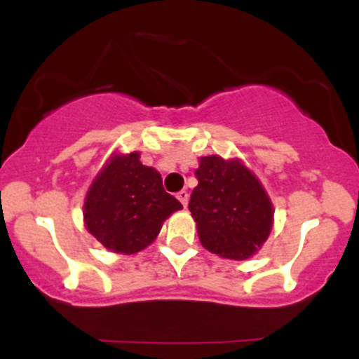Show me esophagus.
<instances>
[{"label":"esophagus","instance_id":"1","mask_svg":"<svg viewBox=\"0 0 359 359\" xmlns=\"http://www.w3.org/2000/svg\"><path fill=\"white\" fill-rule=\"evenodd\" d=\"M177 199H179L180 203H182L184 208H185V205H187V203H189V192L187 191L177 192Z\"/></svg>","mask_w":359,"mask_h":359}]
</instances>
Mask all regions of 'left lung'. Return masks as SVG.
Wrapping results in <instances>:
<instances>
[{"instance_id": "obj_1", "label": "left lung", "mask_w": 359, "mask_h": 359, "mask_svg": "<svg viewBox=\"0 0 359 359\" xmlns=\"http://www.w3.org/2000/svg\"><path fill=\"white\" fill-rule=\"evenodd\" d=\"M189 211L205 250L246 259L269 238L273 208L258 179L238 160L203 156Z\"/></svg>"}]
</instances>
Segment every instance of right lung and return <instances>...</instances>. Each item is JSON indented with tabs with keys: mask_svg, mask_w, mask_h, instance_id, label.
I'll return each mask as SVG.
<instances>
[{
	"mask_svg": "<svg viewBox=\"0 0 359 359\" xmlns=\"http://www.w3.org/2000/svg\"><path fill=\"white\" fill-rule=\"evenodd\" d=\"M182 204L165 192L162 177L140 162V154L114 155L94 179L84 203L88 231L108 250L137 253L147 248L162 222Z\"/></svg>",
	"mask_w": 359,
	"mask_h": 359,
	"instance_id": "obj_1",
	"label": "right lung"
}]
</instances>
